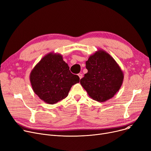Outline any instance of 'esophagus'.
Here are the masks:
<instances>
[{"label": "esophagus", "mask_w": 151, "mask_h": 151, "mask_svg": "<svg viewBox=\"0 0 151 151\" xmlns=\"http://www.w3.org/2000/svg\"><path fill=\"white\" fill-rule=\"evenodd\" d=\"M78 75L79 78H80V80H81V78H83V74H81V73H79Z\"/></svg>", "instance_id": "obj_1"}]
</instances>
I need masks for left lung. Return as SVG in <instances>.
Returning <instances> with one entry per match:
<instances>
[{
    "label": "left lung",
    "instance_id": "1",
    "mask_svg": "<svg viewBox=\"0 0 151 151\" xmlns=\"http://www.w3.org/2000/svg\"><path fill=\"white\" fill-rule=\"evenodd\" d=\"M88 73L80 83L93 100L104 102L113 98L120 89L124 73L113 57L103 50L90 55L86 62Z\"/></svg>",
    "mask_w": 151,
    "mask_h": 151
}]
</instances>
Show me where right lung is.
Segmentation results:
<instances>
[{"instance_id": "1", "label": "right lung", "mask_w": 151, "mask_h": 151, "mask_svg": "<svg viewBox=\"0 0 151 151\" xmlns=\"http://www.w3.org/2000/svg\"><path fill=\"white\" fill-rule=\"evenodd\" d=\"M30 81L38 97L53 105L68 96L71 86L80 82V78L70 72L61 54L50 52L31 71Z\"/></svg>"}]
</instances>
